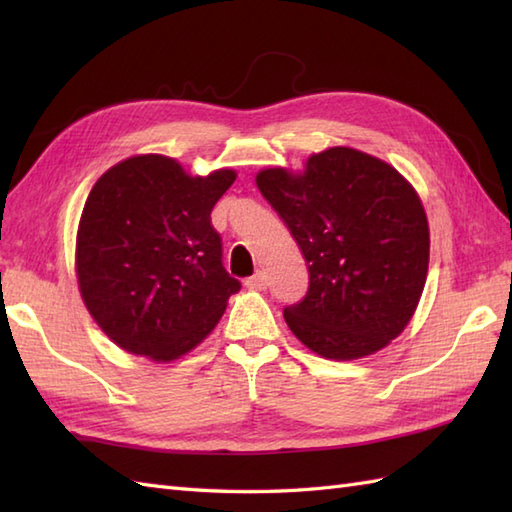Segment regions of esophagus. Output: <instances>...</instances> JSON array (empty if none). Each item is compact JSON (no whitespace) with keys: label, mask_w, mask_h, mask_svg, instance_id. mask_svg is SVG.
Segmentation results:
<instances>
[{"label":"esophagus","mask_w":512,"mask_h":512,"mask_svg":"<svg viewBox=\"0 0 512 512\" xmlns=\"http://www.w3.org/2000/svg\"><path fill=\"white\" fill-rule=\"evenodd\" d=\"M266 284H268V279H266V273H262V270H257V273L253 275V277H248L246 279V288L248 290H264L266 288Z\"/></svg>","instance_id":"esophagus-1"}]
</instances>
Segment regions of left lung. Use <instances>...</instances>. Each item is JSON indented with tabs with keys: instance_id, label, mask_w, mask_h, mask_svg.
I'll use <instances>...</instances> for the list:
<instances>
[{
	"instance_id": "1",
	"label": "left lung",
	"mask_w": 512,
	"mask_h": 512,
	"mask_svg": "<svg viewBox=\"0 0 512 512\" xmlns=\"http://www.w3.org/2000/svg\"><path fill=\"white\" fill-rule=\"evenodd\" d=\"M255 182L310 273L308 295L284 310L292 334L330 361L365 358L400 336L429 273V222L413 184L343 145L299 171L266 167Z\"/></svg>"
}]
</instances>
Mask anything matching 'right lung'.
I'll return each instance as SVG.
<instances>
[{
  "label": "right lung",
  "instance_id": "right-lung-1",
  "mask_svg": "<svg viewBox=\"0 0 512 512\" xmlns=\"http://www.w3.org/2000/svg\"><path fill=\"white\" fill-rule=\"evenodd\" d=\"M235 169L191 176L176 158L138 154L96 180L76 228L81 299L121 350L154 363L189 354L239 290L222 266L211 211Z\"/></svg>",
  "mask_w": 512,
  "mask_h": 512
}]
</instances>
